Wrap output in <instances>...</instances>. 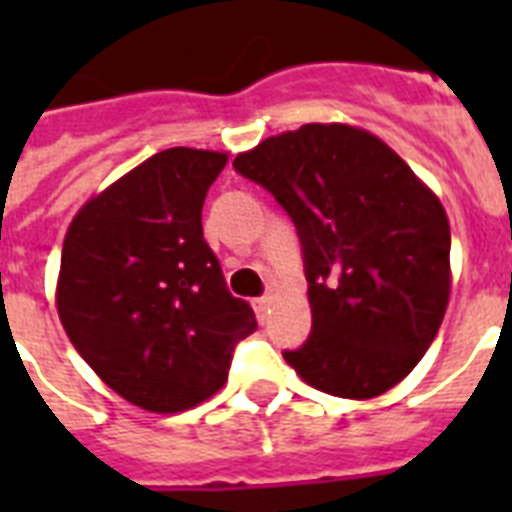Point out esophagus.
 Here are the masks:
<instances>
[{
	"instance_id": "esophagus-1",
	"label": "esophagus",
	"mask_w": 512,
	"mask_h": 512,
	"mask_svg": "<svg viewBox=\"0 0 512 512\" xmlns=\"http://www.w3.org/2000/svg\"><path fill=\"white\" fill-rule=\"evenodd\" d=\"M252 305H255L257 319L265 321V316H268V311H271V297H257V300Z\"/></svg>"
}]
</instances>
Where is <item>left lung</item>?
<instances>
[{"mask_svg": "<svg viewBox=\"0 0 512 512\" xmlns=\"http://www.w3.org/2000/svg\"><path fill=\"white\" fill-rule=\"evenodd\" d=\"M276 196L305 255L313 332L284 361L329 396H382L420 364L444 321L449 217L377 135L303 124L233 159Z\"/></svg>", "mask_w": 512, "mask_h": 512, "instance_id": "8db88e82", "label": "left lung"}]
</instances>
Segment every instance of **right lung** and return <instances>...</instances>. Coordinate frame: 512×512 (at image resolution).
Listing matches in <instances>:
<instances>
[{"instance_id": "add662e5", "label": "right lung", "mask_w": 512, "mask_h": 512, "mask_svg": "<svg viewBox=\"0 0 512 512\" xmlns=\"http://www.w3.org/2000/svg\"><path fill=\"white\" fill-rule=\"evenodd\" d=\"M223 151L167 148L95 193L60 255V324L124 401L172 414L215 396L233 345L257 329L201 231Z\"/></svg>"}]
</instances>
